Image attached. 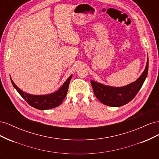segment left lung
<instances>
[{
    "instance_id": "8db88e82",
    "label": "left lung",
    "mask_w": 159,
    "mask_h": 159,
    "mask_svg": "<svg viewBox=\"0 0 159 159\" xmlns=\"http://www.w3.org/2000/svg\"><path fill=\"white\" fill-rule=\"evenodd\" d=\"M148 69V59L146 68L141 75L134 82L124 87H111L91 81L93 92L100 102L111 107H121L125 105L135 97L145 81Z\"/></svg>"
}]
</instances>
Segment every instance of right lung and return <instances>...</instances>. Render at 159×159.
<instances>
[{"mask_svg":"<svg viewBox=\"0 0 159 159\" xmlns=\"http://www.w3.org/2000/svg\"><path fill=\"white\" fill-rule=\"evenodd\" d=\"M71 77L72 75H70L68 80L65 81L63 85L56 92L42 95H34L25 93L17 87L11 78V80L14 88L16 89L19 94L22 96V98L30 106L40 110H46L56 107L62 103L67 95V92H68Z\"/></svg>","mask_w":159,"mask_h":159,"instance_id":"1","label":"right lung"}]
</instances>
